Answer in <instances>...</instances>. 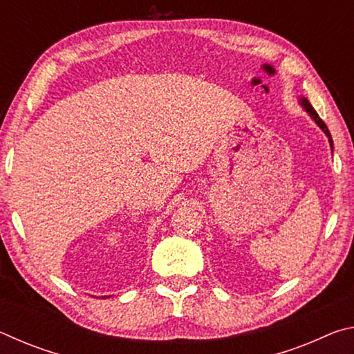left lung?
Instances as JSON below:
<instances>
[{"label": "left lung", "mask_w": 354, "mask_h": 354, "mask_svg": "<svg viewBox=\"0 0 354 354\" xmlns=\"http://www.w3.org/2000/svg\"><path fill=\"white\" fill-rule=\"evenodd\" d=\"M301 104L304 106V109L308 111L309 115L315 120V123L319 124V127L323 129V133H325V134L328 136L329 143H331V148H333V139H331V134H329V129H328V127H326V124H325V122H323V120L319 117V113H317V112L314 111V107L310 106V103H309V101H308L306 98H303V100H301Z\"/></svg>", "instance_id": "left-lung-1"}]
</instances>
